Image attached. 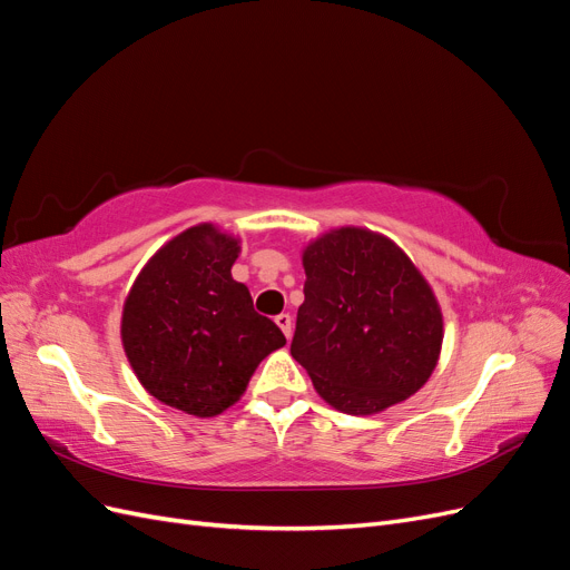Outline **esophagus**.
<instances>
[{
  "mask_svg": "<svg viewBox=\"0 0 570 570\" xmlns=\"http://www.w3.org/2000/svg\"><path fill=\"white\" fill-rule=\"evenodd\" d=\"M275 323H278V327L283 331V335L289 340V335H292V316H289V314L275 316Z\"/></svg>",
  "mask_w": 570,
  "mask_h": 570,
  "instance_id": "34e87169",
  "label": "esophagus"
}]
</instances>
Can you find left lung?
<instances>
[{
    "mask_svg": "<svg viewBox=\"0 0 570 570\" xmlns=\"http://www.w3.org/2000/svg\"><path fill=\"white\" fill-rule=\"evenodd\" d=\"M304 304L292 356L333 409L373 416L433 375L442 308L416 264L390 237L333 228L302 249Z\"/></svg>",
    "mask_w": 570,
    "mask_h": 570,
    "instance_id": "1",
    "label": "left lung"
}]
</instances>
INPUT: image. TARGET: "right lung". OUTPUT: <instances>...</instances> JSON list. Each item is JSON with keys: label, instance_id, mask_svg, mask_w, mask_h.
<instances>
[{"label": "right lung", "instance_id": "obj_1", "mask_svg": "<svg viewBox=\"0 0 570 570\" xmlns=\"http://www.w3.org/2000/svg\"><path fill=\"white\" fill-rule=\"evenodd\" d=\"M239 237L197 223L154 252L124 302L120 342L140 385L166 406L218 416L285 335L233 281Z\"/></svg>", "mask_w": 570, "mask_h": 570}]
</instances>
